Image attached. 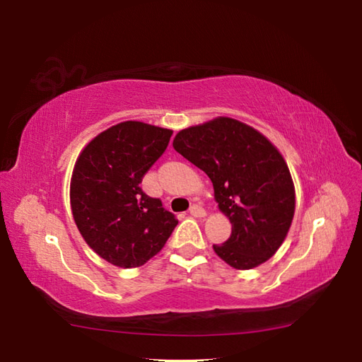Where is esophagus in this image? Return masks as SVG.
Segmentation results:
<instances>
[{
  "label": "esophagus",
  "mask_w": 362,
  "mask_h": 362,
  "mask_svg": "<svg viewBox=\"0 0 362 362\" xmlns=\"http://www.w3.org/2000/svg\"><path fill=\"white\" fill-rule=\"evenodd\" d=\"M189 214H192L193 217H206V209L199 204H193L189 207Z\"/></svg>",
  "instance_id": "esophagus-1"
}]
</instances>
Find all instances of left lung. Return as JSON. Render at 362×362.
<instances>
[{
    "mask_svg": "<svg viewBox=\"0 0 362 362\" xmlns=\"http://www.w3.org/2000/svg\"><path fill=\"white\" fill-rule=\"evenodd\" d=\"M174 150L204 170L231 235L214 250L236 269L265 263L284 243L296 212V188L283 155L244 122L218 116L182 129Z\"/></svg>",
    "mask_w": 362,
    "mask_h": 362,
    "instance_id": "1",
    "label": "left lung"
}]
</instances>
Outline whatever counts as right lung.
Listing matches in <instances>:
<instances>
[{
	"mask_svg": "<svg viewBox=\"0 0 362 362\" xmlns=\"http://www.w3.org/2000/svg\"><path fill=\"white\" fill-rule=\"evenodd\" d=\"M170 136L164 127L124 121L95 136L76 159L70 182L73 218L88 246L115 267H142L179 223L140 188Z\"/></svg>",
	"mask_w": 362,
	"mask_h": 362,
	"instance_id": "right-lung-1",
	"label": "right lung"
}]
</instances>
